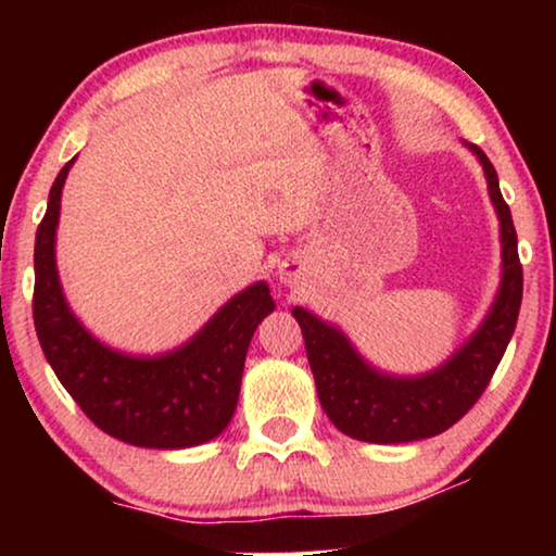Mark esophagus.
<instances>
[{
  "label": "esophagus",
  "instance_id": "esophagus-1",
  "mask_svg": "<svg viewBox=\"0 0 556 556\" xmlns=\"http://www.w3.org/2000/svg\"><path fill=\"white\" fill-rule=\"evenodd\" d=\"M280 276H283V278L288 280V278H291V273H288V270H283V273H280Z\"/></svg>",
  "mask_w": 556,
  "mask_h": 556
}]
</instances>
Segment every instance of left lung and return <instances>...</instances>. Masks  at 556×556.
I'll list each match as a JSON object with an SVG mask.
<instances>
[{"label": "left lung", "instance_id": "obj_1", "mask_svg": "<svg viewBox=\"0 0 556 556\" xmlns=\"http://www.w3.org/2000/svg\"><path fill=\"white\" fill-rule=\"evenodd\" d=\"M470 149L481 159L491 200L501 219L504 280L489 318L451 362L425 377H384L362 362L344 333L318 321L308 311L293 308L306 341L308 364L324 413L349 438L367 443H409L453 428L485 392L514 337L523 293L516 227L511 210L498 189L496 169L481 149Z\"/></svg>", "mask_w": 556, "mask_h": 556}]
</instances>
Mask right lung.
Segmentation results:
<instances>
[{"label": "right lung", "mask_w": 556, "mask_h": 556, "mask_svg": "<svg viewBox=\"0 0 556 556\" xmlns=\"http://www.w3.org/2000/svg\"><path fill=\"white\" fill-rule=\"evenodd\" d=\"M50 189L35 238L33 318L40 346L60 384L88 420L111 438L139 447L207 443L232 420L242 367L257 324L276 308L265 283L250 286L177 352L134 359L90 337L67 308L55 270V227L67 169Z\"/></svg>", "instance_id": "right-lung-1"}]
</instances>
